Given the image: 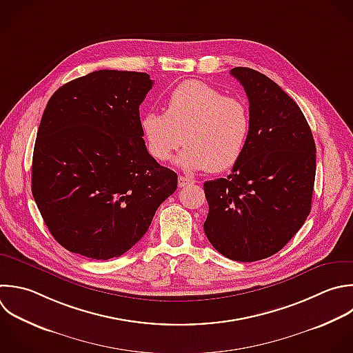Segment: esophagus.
I'll list each match as a JSON object with an SVG mask.
<instances>
[{
  "label": "esophagus",
  "mask_w": 353,
  "mask_h": 353,
  "mask_svg": "<svg viewBox=\"0 0 353 353\" xmlns=\"http://www.w3.org/2000/svg\"><path fill=\"white\" fill-rule=\"evenodd\" d=\"M193 182H194L193 179L186 178V176H182V175H179V178H178V186H179V188H185V186H188V185H192Z\"/></svg>",
  "instance_id": "34e87169"
}]
</instances>
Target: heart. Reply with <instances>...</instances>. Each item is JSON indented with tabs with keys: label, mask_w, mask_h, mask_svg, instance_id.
I'll use <instances>...</instances> for the list:
<instances>
[{
	"label": "heart",
	"mask_w": 353,
	"mask_h": 353,
	"mask_svg": "<svg viewBox=\"0 0 353 353\" xmlns=\"http://www.w3.org/2000/svg\"><path fill=\"white\" fill-rule=\"evenodd\" d=\"M141 130L149 154L168 161L186 145L176 163L185 171L219 174L243 157L251 135L248 105L201 81H185L167 98L164 113L148 112Z\"/></svg>",
	"instance_id": "heart-1"
}]
</instances>
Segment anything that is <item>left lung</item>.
Masks as SVG:
<instances>
[{"label": "left lung", "mask_w": 353, "mask_h": 353, "mask_svg": "<svg viewBox=\"0 0 353 353\" xmlns=\"http://www.w3.org/2000/svg\"><path fill=\"white\" fill-rule=\"evenodd\" d=\"M250 102L251 135L228 178L204 183V232L223 256L254 262L280 251L310 212L316 146L298 105L269 77L234 68Z\"/></svg>", "instance_id": "obj_1"}]
</instances>
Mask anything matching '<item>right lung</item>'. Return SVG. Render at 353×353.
<instances>
[{"mask_svg":"<svg viewBox=\"0 0 353 353\" xmlns=\"http://www.w3.org/2000/svg\"><path fill=\"white\" fill-rule=\"evenodd\" d=\"M146 73L98 70L62 85L44 110L32 193L54 239L92 259L127 252L178 185L148 152L139 105Z\"/></svg>","mask_w":353,"mask_h":353,"instance_id":"obj_1","label":"right lung"}]
</instances>
